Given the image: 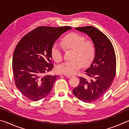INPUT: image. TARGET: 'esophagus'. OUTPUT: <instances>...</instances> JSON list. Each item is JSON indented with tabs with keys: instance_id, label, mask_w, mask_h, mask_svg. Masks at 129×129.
<instances>
[{
	"instance_id": "1",
	"label": "esophagus",
	"mask_w": 129,
	"mask_h": 129,
	"mask_svg": "<svg viewBox=\"0 0 129 129\" xmlns=\"http://www.w3.org/2000/svg\"><path fill=\"white\" fill-rule=\"evenodd\" d=\"M65 77H68V78H72V77H73V76H71V75H65Z\"/></svg>"
}]
</instances>
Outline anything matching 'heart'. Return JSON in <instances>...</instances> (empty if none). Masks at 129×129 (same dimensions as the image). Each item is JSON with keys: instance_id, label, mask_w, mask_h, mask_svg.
I'll return each instance as SVG.
<instances>
[{"instance_id": "obj_1", "label": "heart", "mask_w": 129, "mask_h": 129, "mask_svg": "<svg viewBox=\"0 0 129 129\" xmlns=\"http://www.w3.org/2000/svg\"><path fill=\"white\" fill-rule=\"evenodd\" d=\"M62 44L66 50H71V61H65L56 67L58 73L66 75H73L78 71L81 65L88 66L94 58L95 47L92 41L85 40L84 36L77 33H71L62 39ZM51 55L56 62L62 60V48L57 44H53Z\"/></svg>"}]
</instances>
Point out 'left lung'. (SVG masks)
<instances>
[{"instance_id": "8db88e82", "label": "left lung", "mask_w": 129, "mask_h": 129, "mask_svg": "<svg viewBox=\"0 0 129 129\" xmlns=\"http://www.w3.org/2000/svg\"><path fill=\"white\" fill-rule=\"evenodd\" d=\"M76 29L92 39L95 55L90 67L85 71V75L90 79L80 77L79 84L73 92L78 100L91 103L104 96L112 85L116 72V56L112 42L97 28L86 26Z\"/></svg>"}]
</instances>
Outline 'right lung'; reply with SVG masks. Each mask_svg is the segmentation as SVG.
<instances>
[{
  "label": "right lung",
  "instance_id": "1",
  "mask_svg": "<svg viewBox=\"0 0 129 129\" xmlns=\"http://www.w3.org/2000/svg\"><path fill=\"white\" fill-rule=\"evenodd\" d=\"M69 26H40L19 41L12 58V72L16 88L26 98L37 101L51 91L57 75H46L52 71L51 49L61 35L71 29Z\"/></svg>",
  "mask_w": 129,
  "mask_h": 129
}]
</instances>
